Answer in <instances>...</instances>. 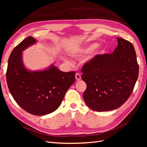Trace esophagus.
<instances>
[{"label": "esophagus", "mask_w": 147, "mask_h": 147, "mask_svg": "<svg viewBox=\"0 0 147 147\" xmlns=\"http://www.w3.org/2000/svg\"><path fill=\"white\" fill-rule=\"evenodd\" d=\"M76 80H80L81 79V75L79 74V73H77L76 74Z\"/></svg>", "instance_id": "1"}]
</instances>
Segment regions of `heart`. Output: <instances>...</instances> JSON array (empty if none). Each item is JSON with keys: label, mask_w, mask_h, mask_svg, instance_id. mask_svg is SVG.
Segmentation results:
<instances>
[{"label": "heart", "mask_w": 147, "mask_h": 147, "mask_svg": "<svg viewBox=\"0 0 147 147\" xmlns=\"http://www.w3.org/2000/svg\"><path fill=\"white\" fill-rule=\"evenodd\" d=\"M98 46V43H93L91 44L89 46H88V47L86 48H84L82 49L80 52H79V55H87L88 53H90L93 51L95 49H96ZM102 52H104V50L102 51Z\"/></svg>", "instance_id": "1"}]
</instances>
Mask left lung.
Wrapping results in <instances>:
<instances>
[{
  "mask_svg": "<svg viewBox=\"0 0 147 147\" xmlns=\"http://www.w3.org/2000/svg\"><path fill=\"white\" fill-rule=\"evenodd\" d=\"M112 53L96 55L82 68L87 88L83 99L90 109L107 111L117 109L132 94L139 74L132 43L117 37Z\"/></svg>",
  "mask_w": 147,
  "mask_h": 147,
  "instance_id": "obj_1",
  "label": "left lung"
}]
</instances>
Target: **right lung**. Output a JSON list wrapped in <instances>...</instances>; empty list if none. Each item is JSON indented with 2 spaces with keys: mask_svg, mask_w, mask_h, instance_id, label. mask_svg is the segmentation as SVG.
<instances>
[{
  "mask_svg": "<svg viewBox=\"0 0 147 147\" xmlns=\"http://www.w3.org/2000/svg\"><path fill=\"white\" fill-rule=\"evenodd\" d=\"M36 39L29 36L12 51L8 59L6 81L16 102L27 112L44 115L55 111L66 92L75 82V71L63 72L55 66L43 71L31 72L22 61V51Z\"/></svg>",
  "mask_w": 147,
  "mask_h": 147,
  "instance_id": "right-lung-1",
  "label": "right lung"
}]
</instances>
